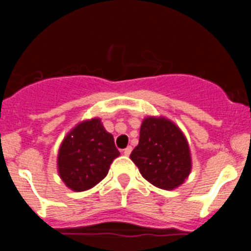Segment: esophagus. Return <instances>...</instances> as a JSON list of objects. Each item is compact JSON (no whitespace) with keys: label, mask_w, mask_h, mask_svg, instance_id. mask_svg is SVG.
I'll use <instances>...</instances> for the list:
<instances>
[{"label":"esophagus","mask_w":251,"mask_h":251,"mask_svg":"<svg viewBox=\"0 0 251 251\" xmlns=\"http://www.w3.org/2000/svg\"><path fill=\"white\" fill-rule=\"evenodd\" d=\"M130 152H132V147H127V148H124L123 150V153H124V156H129Z\"/></svg>","instance_id":"34e87169"}]
</instances>
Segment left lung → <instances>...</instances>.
<instances>
[{"label":"left lung","mask_w":251,"mask_h":251,"mask_svg":"<svg viewBox=\"0 0 251 251\" xmlns=\"http://www.w3.org/2000/svg\"><path fill=\"white\" fill-rule=\"evenodd\" d=\"M130 159L148 182L174 190L191 172V153L185 134L170 119L147 117L139 130V142Z\"/></svg>","instance_id":"obj_1"}]
</instances>
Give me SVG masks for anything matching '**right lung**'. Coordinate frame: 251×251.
<instances>
[{
    "label": "right lung",
    "mask_w": 251,
    "mask_h": 251,
    "mask_svg": "<svg viewBox=\"0 0 251 251\" xmlns=\"http://www.w3.org/2000/svg\"><path fill=\"white\" fill-rule=\"evenodd\" d=\"M119 154L114 138L104 129L100 119L84 121L66 134L60 146L59 176L73 191H86L108 175Z\"/></svg>",
    "instance_id": "obj_1"
}]
</instances>
